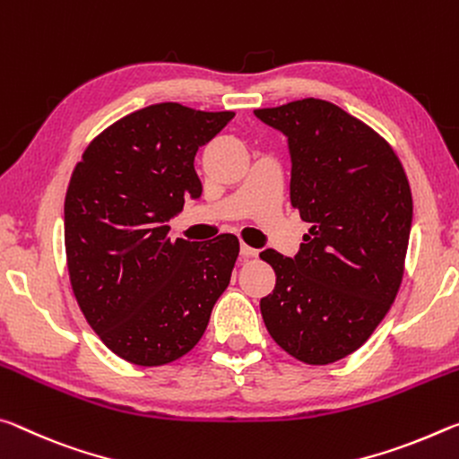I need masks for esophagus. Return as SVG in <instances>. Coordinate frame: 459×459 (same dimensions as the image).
I'll return each instance as SVG.
<instances>
[{
  "instance_id": "obj_1",
  "label": "esophagus",
  "mask_w": 459,
  "mask_h": 459,
  "mask_svg": "<svg viewBox=\"0 0 459 459\" xmlns=\"http://www.w3.org/2000/svg\"><path fill=\"white\" fill-rule=\"evenodd\" d=\"M239 256H242V258H256L258 250H256V247H250V246L242 244V246H239Z\"/></svg>"
}]
</instances>
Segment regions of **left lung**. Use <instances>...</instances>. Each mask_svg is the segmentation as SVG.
Returning <instances> with one entry per match:
<instances>
[{
  "label": "left lung",
  "instance_id": "left-lung-1",
  "mask_svg": "<svg viewBox=\"0 0 459 459\" xmlns=\"http://www.w3.org/2000/svg\"><path fill=\"white\" fill-rule=\"evenodd\" d=\"M254 116L287 138L290 203L311 223L292 258L260 254L276 273L262 319L292 358L332 364L372 335L399 292L409 180L388 142L333 103L309 97Z\"/></svg>",
  "mask_w": 459,
  "mask_h": 459
}]
</instances>
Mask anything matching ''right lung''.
Masks as SVG:
<instances>
[{
    "mask_svg": "<svg viewBox=\"0 0 459 459\" xmlns=\"http://www.w3.org/2000/svg\"><path fill=\"white\" fill-rule=\"evenodd\" d=\"M234 114L156 103L101 132L65 199L73 292L101 342L138 366L185 356L230 284L239 242L170 239L169 220L201 197L195 154Z\"/></svg>",
    "mask_w": 459,
    "mask_h": 459,
    "instance_id": "add662e5",
    "label": "right lung"
}]
</instances>
